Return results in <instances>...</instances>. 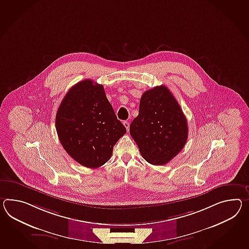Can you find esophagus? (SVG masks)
Wrapping results in <instances>:
<instances>
[{
    "mask_svg": "<svg viewBox=\"0 0 249 249\" xmlns=\"http://www.w3.org/2000/svg\"><path fill=\"white\" fill-rule=\"evenodd\" d=\"M123 125L127 128V130H128V128H129V123H128V122L125 121V122H123Z\"/></svg>",
    "mask_w": 249,
    "mask_h": 249,
    "instance_id": "esophagus-1",
    "label": "esophagus"
}]
</instances>
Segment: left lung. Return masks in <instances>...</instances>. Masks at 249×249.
Masks as SVG:
<instances>
[{
	"instance_id": "obj_1",
	"label": "left lung",
	"mask_w": 249,
	"mask_h": 249,
	"mask_svg": "<svg viewBox=\"0 0 249 249\" xmlns=\"http://www.w3.org/2000/svg\"><path fill=\"white\" fill-rule=\"evenodd\" d=\"M129 133L149 164H166L182 150L188 139L187 120L166 86L142 94L139 115L131 122Z\"/></svg>"
}]
</instances>
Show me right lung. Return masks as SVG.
<instances>
[{
    "instance_id": "obj_1",
    "label": "right lung",
    "mask_w": 249,
    "mask_h": 249,
    "mask_svg": "<svg viewBox=\"0 0 249 249\" xmlns=\"http://www.w3.org/2000/svg\"><path fill=\"white\" fill-rule=\"evenodd\" d=\"M55 128L67 154L88 168L109 161L113 146L127 131L117 119L103 85L90 79L67 91L55 115Z\"/></svg>"
}]
</instances>
